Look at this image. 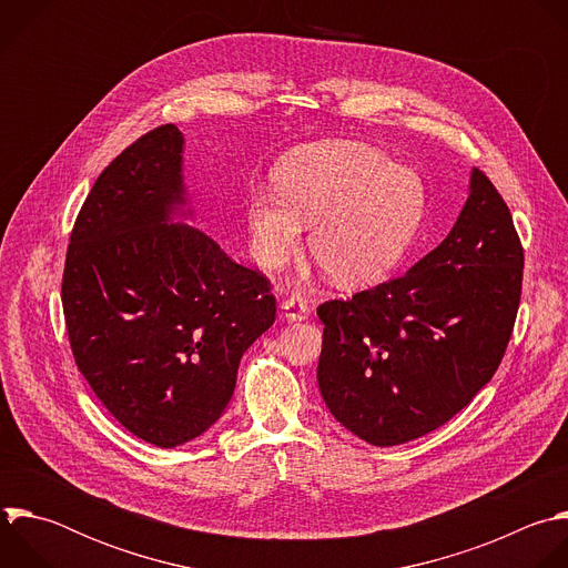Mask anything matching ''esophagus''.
<instances>
[{"instance_id": "obj_1", "label": "esophagus", "mask_w": 568, "mask_h": 568, "mask_svg": "<svg viewBox=\"0 0 568 568\" xmlns=\"http://www.w3.org/2000/svg\"><path fill=\"white\" fill-rule=\"evenodd\" d=\"M311 308H308V302L300 295H291L282 302V317L288 320V322H297V320H304L308 317Z\"/></svg>"}]
</instances>
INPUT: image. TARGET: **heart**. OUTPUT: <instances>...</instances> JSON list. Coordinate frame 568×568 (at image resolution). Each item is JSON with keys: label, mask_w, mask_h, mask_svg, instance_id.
<instances>
[{"label": "heart", "mask_w": 568, "mask_h": 568, "mask_svg": "<svg viewBox=\"0 0 568 568\" xmlns=\"http://www.w3.org/2000/svg\"><path fill=\"white\" fill-rule=\"evenodd\" d=\"M277 194L255 190L248 225L257 260L284 266L311 225L313 260L345 286L389 273L407 251L423 212L420 179L369 145L313 143L286 154L275 170Z\"/></svg>", "instance_id": "obj_1"}]
</instances>
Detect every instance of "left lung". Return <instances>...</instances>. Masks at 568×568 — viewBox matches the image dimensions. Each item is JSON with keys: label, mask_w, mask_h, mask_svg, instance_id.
Listing matches in <instances>:
<instances>
[{"label": "left lung", "mask_w": 568, "mask_h": 568, "mask_svg": "<svg viewBox=\"0 0 568 568\" xmlns=\"http://www.w3.org/2000/svg\"><path fill=\"white\" fill-rule=\"evenodd\" d=\"M524 248L493 181L473 170L449 235L405 275L317 306L320 394L349 432L389 447L462 412L513 335Z\"/></svg>", "instance_id": "8db88e82"}]
</instances>
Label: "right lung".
<instances>
[{
    "label": "right lung",
    "instance_id": "right-lung-1",
    "mask_svg": "<svg viewBox=\"0 0 568 568\" xmlns=\"http://www.w3.org/2000/svg\"><path fill=\"white\" fill-rule=\"evenodd\" d=\"M183 136L168 123L113 159L69 237L62 308L75 365L134 436L176 447L231 403L244 352L275 322L264 273L168 223L183 203Z\"/></svg>",
    "mask_w": 568,
    "mask_h": 568
}]
</instances>
